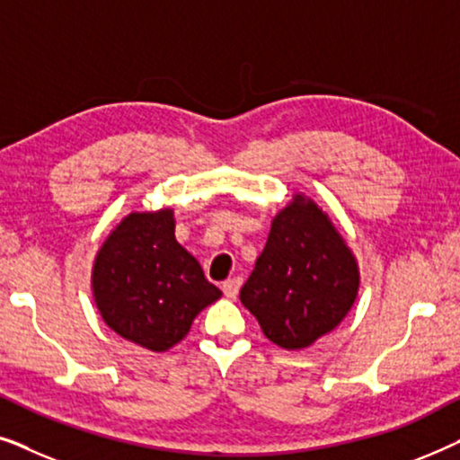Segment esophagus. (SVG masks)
Wrapping results in <instances>:
<instances>
[{
    "mask_svg": "<svg viewBox=\"0 0 460 460\" xmlns=\"http://www.w3.org/2000/svg\"><path fill=\"white\" fill-rule=\"evenodd\" d=\"M241 282H243L241 279H228V280H226L222 285V291H224L226 297L234 299L238 295V288H241Z\"/></svg>",
    "mask_w": 460,
    "mask_h": 460,
    "instance_id": "obj_1",
    "label": "esophagus"
}]
</instances>
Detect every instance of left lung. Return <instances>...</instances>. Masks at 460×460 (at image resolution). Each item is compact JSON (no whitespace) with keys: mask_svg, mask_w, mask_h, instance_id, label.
I'll return each instance as SVG.
<instances>
[{"mask_svg":"<svg viewBox=\"0 0 460 460\" xmlns=\"http://www.w3.org/2000/svg\"><path fill=\"white\" fill-rule=\"evenodd\" d=\"M360 288L356 255L331 217L295 192L272 217L241 301L263 335L282 349H304L335 331Z\"/></svg>","mask_w":460,"mask_h":460,"instance_id":"left-lung-1","label":"left lung"}]
</instances>
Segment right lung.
<instances>
[{"mask_svg": "<svg viewBox=\"0 0 460 460\" xmlns=\"http://www.w3.org/2000/svg\"><path fill=\"white\" fill-rule=\"evenodd\" d=\"M92 297L111 331L159 354L178 345L222 291L175 241L173 209L163 207L131 211L111 230L93 257Z\"/></svg>", "mask_w": 460, "mask_h": 460, "instance_id": "right-lung-1", "label": "right lung"}]
</instances>
